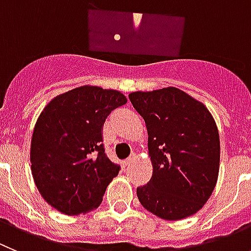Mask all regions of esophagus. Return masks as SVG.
I'll use <instances>...</instances> for the list:
<instances>
[{
    "instance_id": "esophagus-1",
    "label": "esophagus",
    "mask_w": 251,
    "mask_h": 251,
    "mask_svg": "<svg viewBox=\"0 0 251 251\" xmlns=\"http://www.w3.org/2000/svg\"><path fill=\"white\" fill-rule=\"evenodd\" d=\"M134 159H135L134 155H132V156H130V157H127V159H126L125 161H124V165H125V166H128V165H130L131 162L134 161Z\"/></svg>"
}]
</instances>
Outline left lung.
<instances>
[{"label":"left lung","instance_id":"1","mask_svg":"<svg viewBox=\"0 0 251 251\" xmlns=\"http://www.w3.org/2000/svg\"><path fill=\"white\" fill-rule=\"evenodd\" d=\"M145 120L152 176L137 187L140 202L164 220L198 213L215 189L220 139L206 106L176 87L128 95Z\"/></svg>","mask_w":251,"mask_h":251}]
</instances>
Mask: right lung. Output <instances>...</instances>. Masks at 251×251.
<instances>
[{
  "label": "right lung",
  "instance_id": "1",
  "mask_svg": "<svg viewBox=\"0 0 251 251\" xmlns=\"http://www.w3.org/2000/svg\"><path fill=\"white\" fill-rule=\"evenodd\" d=\"M126 102L117 90L85 85L44 107L31 139V171L42 198L57 211L77 216L100 206L120 170L106 156L101 130L110 112Z\"/></svg>",
  "mask_w": 251,
  "mask_h": 251
}]
</instances>
